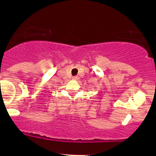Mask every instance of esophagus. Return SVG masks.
Returning a JSON list of instances; mask_svg holds the SVG:
<instances>
[{
  "label": "esophagus",
  "mask_w": 156,
  "mask_h": 156,
  "mask_svg": "<svg viewBox=\"0 0 156 156\" xmlns=\"http://www.w3.org/2000/svg\"><path fill=\"white\" fill-rule=\"evenodd\" d=\"M78 79V77L76 76H73V77H72V80H76Z\"/></svg>",
  "instance_id": "34e87169"
}]
</instances>
